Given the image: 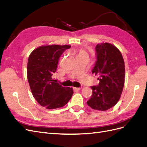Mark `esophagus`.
Instances as JSON below:
<instances>
[{
    "instance_id": "esophagus-1",
    "label": "esophagus",
    "mask_w": 147,
    "mask_h": 147,
    "mask_svg": "<svg viewBox=\"0 0 147 147\" xmlns=\"http://www.w3.org/2000/svg\"><path fill=\"white\" fill-rule=\"evenodd\" d=\"M73 88H74V90H77V91H79V90H80L81 89H82V88H81V87H80V88H76V87H74Z\"/></svg>"
}]
</instances>
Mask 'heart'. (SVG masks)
I'll use <instances>...</instances> for the list:
<instances>
[{
	"label": "heart",
	"instance_id": "obj_1",
	"mask_svg": "<svg viewBox=\"0 0 147 147\" xmlns=\"http://www.w3.org/2000/svg\"><path fill=\"white\" fill-rule=\"evenodd\" d=\"M85 53H86L85 51H84L83 50H80V51H79L78 55H83V54H85Z\"/></svg>",
	"mask_w": 147,
	"mask_h": 147
}]
</instances>
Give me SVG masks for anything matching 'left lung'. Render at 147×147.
Listing matches in <instances>:
<instances>
[{
  "mask_svg": "<svg viewBox=\"0 0 147 147\" xmlns=\"http://www.w3.org/2000/svg\"><path fill=\"white\" fill-rule=\"evenodd\" d=\"M97 61L92 74L99 77V83L91 86L92 94L87 104L94 110L105 111L117 104L124 84L125 66L120 51L109 43L97 44Z\"/></svg>",
  "mask_w": 147,
  "mask_h": 147,
  "instance_id": "1",
  "label": "left lung"
}]
</instances>
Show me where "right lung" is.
Segmentation results:
<instances>
[{"label": "right lung", "instance_id": "add662e5", "mask_svg": "<svg viewBox=\"0 0 147 147\" xmlns=\"http://www.w3.org/2000/svg\"><path fill=\"white\" fill-rule=\"evenodd\" d=\"M70 45H43L30 53L27 75L31 92L38 103L47 109L64 106L72 97V88L63 86L53 78L59 58Z\"/></svg>", "mask_w": 147, "mask_h": 147}]
</instances>
